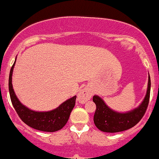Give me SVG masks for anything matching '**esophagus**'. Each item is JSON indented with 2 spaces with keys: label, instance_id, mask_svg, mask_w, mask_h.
Segmentation results:
<instances>
[{
  "label": "esophagus",
  "instance_id": "34e87169",
  "mask_svg": "<svg viewBox=\"0 0 159 159\" xmlns=\"http://www.w3.org/2000/svg\"><path fill=\"white\" fill-rule=\"evenodd\" d=\"M92 95V91L89 88L85 87L80 91L79 94L77 96V100L78 101L81 102V103H85V102L88 101L91 98Z\"/></svg>",
  "mask_w": 159,
  "mask_h": 159
}]
</instances>
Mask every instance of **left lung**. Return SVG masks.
<instances>
[{"instance_id":"8db88e82","label":"left lung","mask_w":159,"mask_h":159,"mask_svg":"<svg viewBox=\"0 0 159 159\" xmlns=\"http://www.w3.org/2000/svg\"><path fill=\"white\" fill-rule=\"evenodd\" d=\"M150 89L151 80L149 76L147 93L141 104L136 109L125 114L112 111L107 106L100 97L93 96V101L97 107L93 117L96 127L103 132L110 133L120 132L133 128L141 120L145 114L150 98Z\"/></svg>"}]
</instances>
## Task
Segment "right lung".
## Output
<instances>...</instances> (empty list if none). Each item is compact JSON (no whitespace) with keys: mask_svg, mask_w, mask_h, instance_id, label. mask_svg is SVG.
<instances>
[{"mask_svg":"<svg viewBox=\"0 0 159 159\" xmlns=\"http://www.w3.org/2000/svg\"><path fill=\"white\" fill-rule=\"evenodd\" d=\"M15 62L16 59L11 69L8 86L11 100L18 115L25 124L39 131L54 132L62 129L68 121L70 113L74 107L76 99V96L62 103L56 109L48 112H36L28 109L21 104L17 98L12 86V73Z\"/></svg>","mask_w":159,"mask_h":159,"instance_id":"right-lung-1","label":"right lung"}]
</instances>
